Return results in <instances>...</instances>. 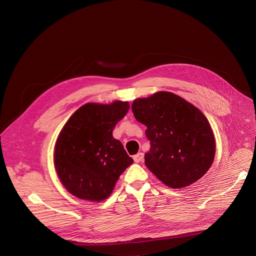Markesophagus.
<instances>
[{
	"mask_svg": "<svg viewBox=\"0 0 256 256\" xmlns=\"http://www.w3.org/2000/svg\"><path fill=\"white\" fill-rule=\"evenodd\" d=\"M143 158H144V154L142 152H138L137 154L134 156V160H135L136 163H141L143 162Z\"/></svg>",
	"mask_w": 256,
	"mask_h": 256,
	"instance_id": "34e87169",
	"label": "esophagus"
}]
</instances>
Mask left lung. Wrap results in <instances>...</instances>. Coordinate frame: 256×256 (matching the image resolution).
I'll use <instances>...</instances> for the list:
<instances>
[{
    "label": "left lung",
    "instance_id": "obj_1",
    "mask_svg": "<svg viewBox=\"0 0 256 256\" xmlns=\"http://www.w3.org/2000/svg\"><path fill=\"white\" fill-rule=\"evenodd\" d=\"M135 118L146 126L150 150L145 165L173 189L196 182L210 168L216 140L206 117L191 102L168 91H158L132 104Z\"/></svg>",
    "mask_w": 256,
    "mask_h": 256
}]
</instances>
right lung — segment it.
Masks as SVG:
<instances>
[{
	"label": "right lung",
	"mask_w": 256,
	"mask_h": 256,
	"mask_svg": "<svg viewBox=\"0 0 256 256\" xmlns=\"http://www.w3.org/2000/svg\"><path fill=\"white\" fill-rule=\"evenodd\" d=\"M130 109L128 102H89L67 120L55 144L54 165L65 189L88 201L106 199L122 172L134 163L112 135Z\"/></svg>",
	"instance_id": "1"
}]
</instances>
